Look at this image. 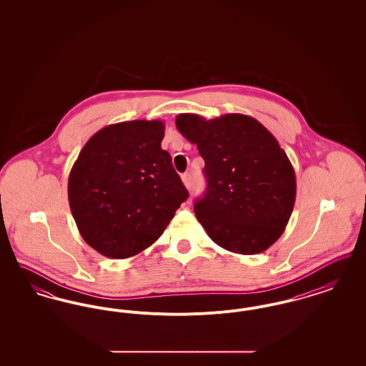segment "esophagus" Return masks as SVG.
<instances>
[{"label":"esophagus","instance_id":"esophagus-1","mask_svg":"<svg viewBox=\"0 0 366 366\" xmlns=\"http://www.w3.org/2000/svg\"><path fill=\"white\" fill-rule=\"evenodd\" d=\"M181 179L184 182L185 187H189L191 185V174L189 173H185V174L181 175Z\"/></svg>","mask_w":366,"mask_h":366}]
</instances>
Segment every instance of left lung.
<instances>
[{
    "label": "left lung",
    "mask_w": 366,
    "mask_h": 366,
    "mask_svg": "<svg viewBox=\"0 0 366 366\" xmlns=\"http://www.w3.org/2000/svg\"><path fill=\"white\" fill-rule=\"evenodd\" d=\"M175 126L206 163L207 189L193 209L209 239L242 255L276 243L296 197L295 170L276 137L243 114H179Z\"/></svg>",
    "instance_id": "obj_1"
}]
</instances>
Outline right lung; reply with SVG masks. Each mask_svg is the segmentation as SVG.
Listing matches in <instances>:
<instances>
[{"label":"right lung","mask_w":366,"mask_h":366,"mask_svg":"<svg viewBox=\"0 0 366 366\" xmlns=\"http://www.w3.org/2000/svg\"><path fill=\"white\" fill-rule=\"evenodd\" d=\"M164 122L129 121L93 134L69 175L75 224L93 249L126 259L157 242L189 196L160 144Z\"/></svg>","instance_id":"right-lung-1"}]
</instances>
